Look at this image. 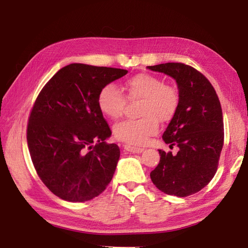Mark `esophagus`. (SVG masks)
<instances>
[{
    "label": "esophagus",
    "mask_w": 248,
    "mask_h": 248,
    "mask_svg": "<svg viewBox=\"0 0 248 248\" xmlns=\"http://www.w3.org/2000/svg\"><path fill=\"white\" fill-rule=\"evenodd\" d=\"M124 149L127 151V152H130V153H141L144 150L142 148H136V146H131L128 144H125Z\"/></svg>",
    "instance_id": "1"
}]
</instances>
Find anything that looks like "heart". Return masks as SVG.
<instances>
[{
	"mask_svg": "<svg viewBox=\"0 0 248 248\" xmlns=\"http://www.w3.org/2000/svg\"><path fill=\"white\" fill-rule=\"evenodd\" d=\"M125 90L129 99L141 98L140 115L142 119L126 120L114 126V137L128 145L141 146L159 128L160 121L173 118L179 107V93L172 85L164 83L159 77L148 73L134 75L125 81ZM126 99L113 83L100 89L97 96L99 110L109 119L122 117Z\"/></svg>",
	"mask_w": 248,
	"mask_h": 248,
	"instance_id": "1",
	"label": "heart"
}]
</instances>
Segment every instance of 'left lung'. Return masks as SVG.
I'll list each match as a JSON object with an SVG mask.
<instances>
[{"label":"left lung","mask_w":248,"mask_h":248,"mask_svg":"<svg viewBox=\"0 0 248 248\" xmlns=\"http://www.w3.org/2000/svg\"><path fill=\"white\" fill-rule=\"evenodd\" d=\"M153 72L172 77L179 89L178 110L165 130L163 139L172 155L159 151L160 160L150 173L151 180L167 195L187 197L198 193L216 173L224 145V121L213 85L198 70L183 63L148 66Z\"/></svg>","instance_id":"1"}]
</instances>
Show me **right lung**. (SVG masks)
<instances>
[{"mask_svg":"<svg viewBox=\"0 0 248 248\" xmlns=\"http://www.w3.org/2000/svg\"><path fill=\"white\" fill-rule=\"evenodd\" d=\"M126 74L121 68L73 63L38 94L29 118L28 146L40 180L59 198L91 200L112 180L120 149L106 142L111 130L97 96L104 85Z\"/></svg>","mask_w":248,"mask_h":248,"instance_id":"right-lung-1","label":"right lung"}]
</instances>
